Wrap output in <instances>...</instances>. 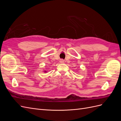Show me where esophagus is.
<instances>
[{"instance_id":"obj_1","label":"esophagus","mask_w":121,"mask_h":121,"mask_svg":"<svg viewBox=\"0 0 121 121\" xmlns=\"http://www.w3.org/2000/svg\"><path fill=\"white\" fill-rule=\"evenodd\" d=\"M60 61V63H64V60L63 59H61Z\"/></svg>"}]
</instances>
